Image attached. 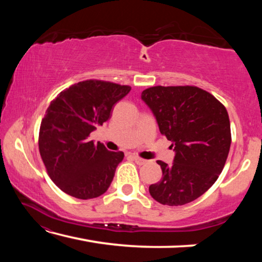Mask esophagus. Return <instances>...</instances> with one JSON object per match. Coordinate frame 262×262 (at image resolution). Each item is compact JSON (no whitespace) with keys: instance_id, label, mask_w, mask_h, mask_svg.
Returning <instances> with one entry per match:
<instances>
[{"instance_id":"1","label":"esophagus","mask_w":262,"mask_h":262,"mask_svg":"<svg viewBox=\"0 0 262 262\" xmlns=\"http://www.w3.org/2000/svg\"><path fill=\"white\" fill-rule=\"evenodd\" d=\"M133 158H134V161H135L137 164H139V165H143V164L147 163V161H145V159L141 158V157H139V156H133Z\"/></svg>"}]
</instances>
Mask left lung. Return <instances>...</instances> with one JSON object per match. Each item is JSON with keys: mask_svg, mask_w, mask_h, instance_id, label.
Returning a JSON list of instances; mask_svg holds the SVG:
<instances>
[{"mask_svg": "<svg viewBox=\"0 0 262 262\" xmlns=\"http://www.w3.org/2000/svg\"><path fill=\"white\" fill-rule=\"evenodd\" d=\"M141 98L176 151L172 165L157 161L163 177L149 186L150 195L166 206L194 201L214 185L227 162L231 144L227 108L209 92L193 85L151 86Z\"/></svg>", "mask_w": 262, "mask_h": 262, "instance_id": "left-lung-1", "label": "left lung"}]
</instances>
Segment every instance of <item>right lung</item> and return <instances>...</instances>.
I'll return each mask as SVG.
<instances>
[{"mask_svg":"<svg viewBox=\"0 0 262 262\" xmlns=\"http://www.w3.org/2000/svg\"><path fill=\"white\" fill-rule=\"evenodd\" d=\"M130 89L86 79L61 91L51 101L39 130V152L48 176L62 192L89 200L110 187L125 155L108 151L89 136L108 120L114 104Z\"/></svg>","mask_w":262,"mask_h":262,"instance_id":"right-lung-1","label":"right lung"}]
</instances>
